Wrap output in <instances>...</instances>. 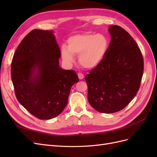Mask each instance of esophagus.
Returning <instances> with one entry per match:
<instances>
[{"label": "esophagus", "instance_id": "esophagus-1", "mask_svg": "<svg viewBox=\"0 0 157 157\" xmlns=\"http://www.w3.org/2000/svg\"><path fill=\"white\" fill-rule=\"evenodd\" d=\"M78 78L80 80H82L84 78V75L82 73H78Z\"/></svg>", "mask_w": 157, "mask_h": 157}]
</instances>
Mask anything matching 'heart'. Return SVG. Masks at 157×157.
Masks as SVG:
<instances>
[{
	"instance_id": "heart-1",
	"label": "heart",
	"mask_w": 157,
	"mask_h": 157,
	"mask_svg": "<svg viewBox=\"0 0 157 157\" xmlns=\"http://www.w3.org/2000/svg\"><path fill=\"white\" fill-rule=\"evenodd\" d=\"M108 48L109 41L105 35L82 33L70 36L67 47H61V55L64 62L69 65L73 63L75 56H78L80 65L92 69L101 63Z\"/></svg>"
}]
</instances>
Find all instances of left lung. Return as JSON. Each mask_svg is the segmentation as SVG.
Instances as JSON below:
<instances>
[{
    "mask_svg": "<svg viewBox=\"0 0 157 157\" xmlns=\"http://www.w3.org/2000/svg\"><path fill=\"white\" fill-rule=\"evenodd\" d=\"M111 39L105 58L85 80L88 100L98 112L113 113L124 109L139 90L144 59L136 41L118 25L108 29Z\"/></svg>",
    "mask_w": 157,
    "mask_h": 157,
    "instance_id": "obj_1",
    "label": "left lung"
}]
</instances>
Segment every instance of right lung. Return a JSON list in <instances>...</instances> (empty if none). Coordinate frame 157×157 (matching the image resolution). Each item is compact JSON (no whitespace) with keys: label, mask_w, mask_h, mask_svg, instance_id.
Wrapping results in <instances>:
<instances>
[{"label":"right lung","mask_w":157,"mask_h":157,"mask_svg":"<svg viewBox=\"0 0 157 157\" xmlns=\"http://www.w3.org/2000/svg\"><path fill=\"white\" fill-rule=\"evenodd\" d=\"M60 57L54 31L41 29L28 33L13 57L11 77L16 96L41 120L58 117L63 111L71 87L79 80L75 71L60 67Z\"/></svg>","instance_id":"add662e5"}]
</instances>
